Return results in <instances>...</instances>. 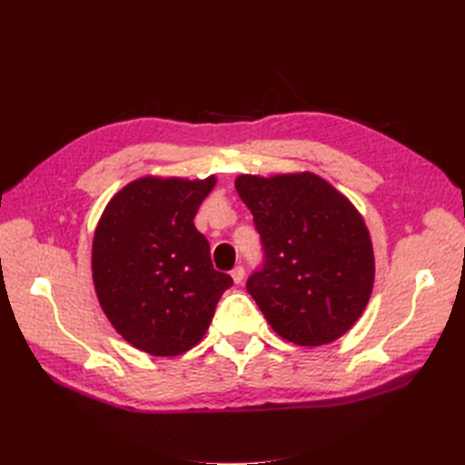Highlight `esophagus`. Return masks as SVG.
I'll return each mask as SVG.
<instances>
[{
    "label": "esophagus",
    "instance_id": "1",
    "mask_svg": "<svg viewBox=\"0 0 465 465\" xmlns=\"http://www.w3.org/2000/svg\"><path fill=\"white\" fill-rule=\"evenodd\" d=\"M232 278H233V283H243V278H245L243 265H238V268L232 270Z\"/></svg>",
    "mask_w": 465,
    "mask_h": 465
}]
</instances>
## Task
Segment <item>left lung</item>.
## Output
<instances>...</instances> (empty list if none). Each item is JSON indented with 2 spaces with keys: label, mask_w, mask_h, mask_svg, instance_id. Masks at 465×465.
<instances>
[{
  "label": "left lung",
  "mask_w": 465,
  "mask_h": 465,
  "mask_svg": "<svg viewBox=\"0 0 465 465\" xmlns=\"http://www.w3.org/2000/svg\"><path fill=\"white\" fill-rule=\"evenodd\" d=\"M263 248L245 288L283 340L323 345L360 320L373 288V248L363 217L320 175H240Z\"/></svg>",
  "instance_id": "1"
}]
</instances>
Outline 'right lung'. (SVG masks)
I'll return each mask as SVG.
<instances>
[{
  "mask_svg": "<svg viewBox=\"0 0 465 465\" xmlns=\"http://www.w3.org/2000/svg\"><path fill=\"white\" fill-rule=\"evenodd\" d=\"M205 180L140 177L117 192L95 227L92 272L97 300L115 331L152 355H180L210 328L227 273L213 270L195 230Z\"/></svg>",
  "mask_w": 465,
  "mask_h": 465,
  "instance_id": "right-lung-1",
  "label": "right lung"
}]
</instances>
